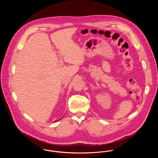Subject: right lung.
<instances>
[{
    "label": "right lung",
    "mask_w": 158,
    "mask_h": 158,
    "mask_svg": "<svg viewBox=\"0 0 158 158\" xmlns=\"http://www.w3.org/2000/svg\"><path fill=\"white\" fill-rule=\"evenodd\" d=\"M58 120H56V121H55V122H57V121H58Z\"/></svg>",
    "instance_id": "1"
}]
</instances>
